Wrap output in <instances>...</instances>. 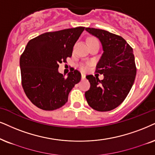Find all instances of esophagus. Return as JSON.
Segmentation results:
<instances>
[{"label":"esophagus","mask_w":155,"mask_h":155,"mask_svg":"<svg viewBox=\"0 0 155 155\" xmlns=\"http://www.w3.org/2000/svg\"><path fill=\"white\" fill-rule=\"evenodd\" d=\"M85 77H86V75L84 74H81V79H85Z\"/></svg>","instance_id":"esophagus-1"}]
</instances>
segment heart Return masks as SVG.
I'll list each match as a JSON object with an SVG mask.
<instances>
[{"label":"heart","mask_w":155,"mask_h":155,"mask_svg":"<svg viewBox=\"0 0 155 155\" xmlns=\"http://www.w3.org/2000/svg\"><path fill=\"white\" fill-rule=\"evenodd\" d=\"M89 42H98V41L96 38H91L89 39ZM81 68L84 70V71H87V68H88V66L87 65H84L81 66Z\"/></svg>","instance_id":"1"}]
</instances>
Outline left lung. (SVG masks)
Here are the masks:
<instances>
[{"label": "left lung", "mask_w": 155, "mask_h": 155, "mask_svg": "<svg viewBox=\"0 0 155 155\" xmlns=\"http://www.w3.org/2000/svg\"><path fill=\"white\" fill-rule=\"evenodd\" d=\"M85 30L99 40L103 54L97 65V72L104 79L93 75L86 78L91 84L85 97L92 109L108 111L124 100L134 84L137 68L133 49L122 37L109 31L94 28Z\"/></svg>", "instance_id": "1"}]
</instances>
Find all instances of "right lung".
I'll list each match as a JSON object with an SVG mask.
<instances>
[{
  "instance_id": "obj_1",
  "label": "right lung",
  "mask_w": 155,
  "mask_h": 155,
  "mask_svg": "<svg viewBox=\"0 0 155 155\" xmlns=\"http://www.w3.org/2000/svg\"><path fill=\"white\" fill-rule=\"evenodd\" d=\"M84 27L45 33L29 41L20 58L22 86L27 97L38 108L51 111L67 102L68 94L81 80L77 70L65 74L58 64L71 57Z\"/></svg>"
}]
</instances>
